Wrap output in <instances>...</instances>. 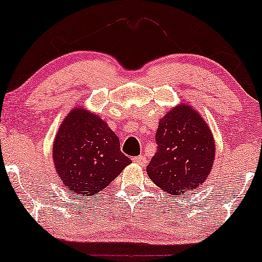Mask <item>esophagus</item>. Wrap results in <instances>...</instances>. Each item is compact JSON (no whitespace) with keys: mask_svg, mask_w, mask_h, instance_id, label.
Here are the masks:
<instances>
[{"mask_svg":"<svg viewBox=\"0 0 262 262\" xmlns=\"http://www.w3.org/2000/svg\"><path fill=\"white\" fill-rule=\"evenodd\" d=\"M132 161H134L135 164H137V165L144 166V165H146V163H147V159H146V157L138 156V157H135L134 159H132Z\"/></svg>","mask_w":262,"mask_h":262,"instance_id":"34e87169","label":"esophagus"}]
</instances>
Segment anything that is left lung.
I'll use <instances>...</instances> for the list:
<instances>
[{"instance_id": "left-lung-1", "label": "left lung", "mask_w": 262, "mask_h": 262, "mask_svg": "<svg viewBox=\"0 0 262 262\" xmlns=\"http://www.w3.org/2000/svg\"><path fill=\"white\" fill-rule=\"evenodd\" d=\"M158 151L147 166L156 185L172 195L198 189L215 160V140L209 125L188 103L172 106L160 119Z\"/></svg>"}]
</instances>
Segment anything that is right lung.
<instances>
[{"mask_svg":"<svg viewBox=\"0 0 262 262\" xmlns=\"http://www.w3.org/2000/svg\"><path fill=\"white\" fill-rule=\"evenodd\" d=\"M52 158L63 186L74 194H98L131 159L121 153L120 141L101 116L76 106L58 128Z\"/></svg>","mask_w":262,"mask_h":262,"instance_id":"add662e5","label":"right lung"}]
</instances>
